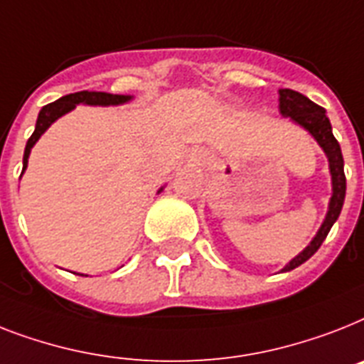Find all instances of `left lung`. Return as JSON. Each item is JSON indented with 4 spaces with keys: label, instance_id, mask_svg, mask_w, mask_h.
Returning a JSON list of instances; mask_svg holds the SVG:
<instances>
[{
    "label": "left lung",
    "instance_id": "8db88e82",
    "mask_svg": "<svg viewBox=\"0 0 364 364\" xmlns=\"http://www.w3.org/2000/svg\"><path fill=\"white\" fill-rule=\"evenodd\" d=\"M279 110L284 117H291L295 123H299L301 127H305L310 134L314 136L318 144L323 147L327 159H329L331 177H333V196L329 202V211L327 217L321 224L320 232L316 233V237L312 239V243L306 247L303 252L294 258L286 265L282 271H291V269L299 267L301 264H305L306 259L312 258L316 250L320 249L321 243L326 241L327 233L333 228V224L336 223V218L341 215L342 205H344L346 196V176H344V159H342V151L338 141L333 136L331 131L329 117L326 115V110L306 99L305 95H301L294 90H280L279 91Z\"/></svg>",
    "mask_w": 364,
    "mask_h": 364
}]
</instances>
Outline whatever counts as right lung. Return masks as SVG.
Returning a JSON list of instances; mask_svg holds the SVG:
<instances>
[{"label": "right lung", "mask_w": 364, "mask_h": 364, "mask_svg": "<svg viewBox=\"0 0 364 364\" xmlns=\"http://www.w3.org/2000/svg\"><path fill=\"white\" fill-rule=\"evenodd\" d=\"M131 97L127 95H112V93H102V91H78V93H70V95L61 97L55 102H50L38 112L37 125H35V132L31 134V138L26 144V151H23V168L22 172L28 166V156L31 147L35 146V141L41 138L46 129H48L52 123H54L58 117H61L63 114L70 112L76 105L84 102V105H97V106H108V105H121V102H127Z\"/></svg>", "instance_id": "add662e5"}]
</instances>
